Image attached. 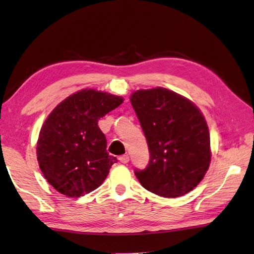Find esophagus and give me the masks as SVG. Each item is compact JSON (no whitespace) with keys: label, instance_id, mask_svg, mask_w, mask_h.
<instances>
[{"label":"esophagus","instance_id":"esophagus-1","mask_svg":"<svg viewBox=\"0 0 254 254\" xmlns=\"http://www.w3.org/2000/svg\"><path fill=\"white\" fill-rule=\"evenodd\" d=\"M119 161L121 162V163H127L128 161H129V157H128V155H123V156H120L119 157Z\"/></svg>","mask_w":254,"mask_h":254}]
</instances>
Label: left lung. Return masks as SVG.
<instances>
[{"instance_id":"obj_1","label":"left lung","mask_w":254,"mask_h":254,"mask_svg":"<svg viewBox=\"0 0 254 254\" xmlns=\"http://www.w3.org/2000/svg\"><path fill=\"white\" fill-rule=\"evenodd\" d=\"M129 100L150 154L147 168L135 171L141 186L164 198L191 191L211 162L210 133L201 110L191 100L160 86L135 91Z\"/></svg>"}]
</instances>
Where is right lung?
<instances>
[{
    "label": "right lung",
    "instance_id": "1",
    "mask_svg": "<svg viewBox=\"0 0 254 254\" xmlns=\"http://www.w3.org/2000/svg\"><path fill=\"white\" fill-rule=\"evenodd\" d=\"M123 103V97L94 88L75 92L47 116L37 141V158L45 180L70 198L95 190L117 158L106 150L98 120Z\"/></svg>",
    "mask_w": 254,
    "mask_h": 254
}]
</instances>
